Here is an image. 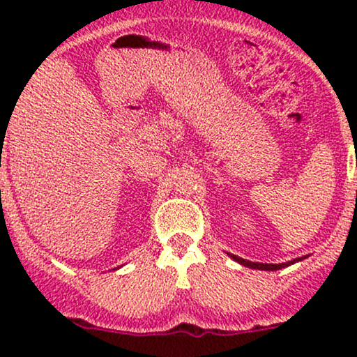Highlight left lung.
<instances>
[{
	"label": "left lung",
	"instance_id": "8db88e82",
	"mask_svg": "<svg viewBox=\"0 0 357 357\" xmlns=\"http://www.w3.org/2000/svg\"><path fill=\"white\" fill-rule=\"evenodd\" d=\"M233 260H236L238 264L245 265V267L248 268H258V270H278V268H284V267H289V265L296 264V261L302 260V258H296V260L292 261H287V264H257V261H250V260H243V258L236 257V255H231Z\"/></svg>",
	"mask_w": 357,
	"mask_h": 357
}]
</instances>
